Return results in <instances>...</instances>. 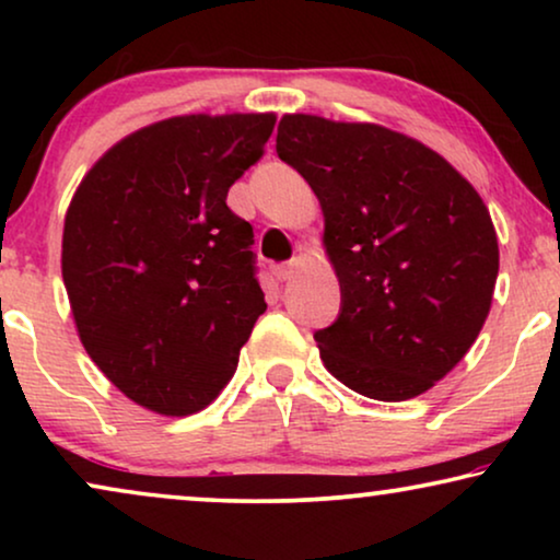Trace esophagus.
<instances>
[{
    "label": "esophagus",
    "mask_w": 560,
    "mask_h": 560,
    "mask_svg": "<svg viewBox=\"0 0 560 560\" xmlns=\"http://www.w3.org/2000/svg\"><path fill=\"white\" fill-rule=\"evenodd\" d=\"M298 265H301V262H298V259H290V262H285V265H275L272 267L275 278H278V280H290L298 272Z\"/></svg>",
    "instance_id": "34e87169"
}]
</instances>
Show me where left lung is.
Returning <instances> with one entry per match:
<instances>
[{
	"label": "left lung",
	"mask_w": 560,
	"mask_h": 560,
	"mask_svg": "<svg viewBox=\"0 0 560 560\" xmlns=\"http://www.w3.org/2000/svg\"><path fill=\"white\" fill-rule=\"evenodd\" d=\"M278 155L324 211L341 313L320 362L382 402L423 395L462 362L492 308L500 247L477 188L439 152L372 121L282 114Z\"/></svg>",
	"instance_id": "left-lung-1"
}]
</instances>
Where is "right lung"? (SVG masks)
Wrapping results in <instances>:
<instances>
[{"mask_svg": "<svg viewBox=\"0 0 560 560\" xmlns=\"http://www.w3.org/2000/svg\"><path fill=\"white\" fill-rule=\"evenodd\" d=\"M275 114H180L112 144L68 203L60 270L86 354L129 400L183 418L234 377L267 303L226 194Z\"/></svg>", "mask_w": 560, "mask_h": 560, "instance_id": "1", "label": "right lung"}]
</instances>
